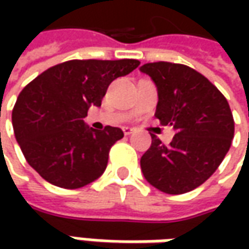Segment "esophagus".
<instances>
[{
  "label": "esophagus",
  "mask_w": 249,
  "mask_h": 249,
  "mask_svg": "<svg viewBox=\"0 0 249 249\" xmlns=\"http://www.w3.org/2000/svg\"><path fill=\"white\" fill-rule=\"evenodd\" d=\"M133 131H134V129H133V127H129V126L123 127V133H124L126 136H129V134H131Z\"/></svg>",
  "instance_id": "34e87169"
}]
</instances>
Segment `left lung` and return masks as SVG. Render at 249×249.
Masks as SVG:
<instances>
[{
	"label": "left lung",
	"mask_w": 249,
	"mask_h": 249,
	"mask_svg": "<svg viewBox=\"0 0 249 249\" xmlns=\"http://www.w3.org/2000/svg\"><path fill=\"white\" fill-rule=\"evenodd\" d=\"M158 90L155 116L176 131L169 145L155 134L141 157L142 175L151 186L166 194H184L215 173L234 137V120L225 95L186 65L145 63Z\"/></svg>",
	"instance_id": "left-lung-1"
}]
</instances>
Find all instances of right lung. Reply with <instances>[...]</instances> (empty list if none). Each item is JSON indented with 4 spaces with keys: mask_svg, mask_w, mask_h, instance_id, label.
<instances>
[{
    "mask_svg": "<svg viewBox=\"0 0 249 249\" xmlns=\"http://www.w3.org/2000/svg\"><path fill=\"white\" fill-rule=\"evenodd\" d=\"M139 65L137 59H73L47 69L22 90L12 110L15 137L44 180L74 190L105 172L110 147L123 131L94 130L83 119L91 105L101 107L110 83Z\"/></svg>",
    "mask_w": 249,
    "mask_h": 249,
    "instance_id": "1",
    "label": "right lung"
}]
</instances>
